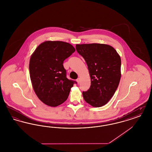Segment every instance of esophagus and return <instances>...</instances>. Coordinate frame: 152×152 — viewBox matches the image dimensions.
Returning <instances> with one entry per match:
<instances>
[{
    "mask_svg": "<svg viewBox=\"0 0 152 152\" xmlns=\"http://www.w3.org/2000/svg\"><path fill=\"white\" fill-rule=\"evenodd\" d=\"M76 81L77 82V83H78V84H79L80 82V78H78V79H77V80H76Z\"/></svg>",
    "mask_w": 152,
    "mask_h": 152,
    "instance_id": "esophagus-1",
    "label": "esophagus"
}]
</instances>
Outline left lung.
<instances>
[{"label": "left lung", "mask_w": 152, "mask_h": 152, "mask_svg": "<svg viewBox=\"0 0 152 152\" xmlns=\"http://www.w3.org/2000/svg\"><path fill=\"white\" fill-rule=\"evenodd\" d=\"M76 49L87 63L91 87L83 92L84 100L100 107L115 94L121 78V58L112 46L104 44H76Z\"/></svg>", "instance_id": "1"}]
</instances>
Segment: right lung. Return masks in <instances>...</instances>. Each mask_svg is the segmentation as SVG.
<instances>
[{
  "instance_id": "add662e5",
  "label": "right lung",
  "mask_w": 152,
  "mask_h": 152,
  "mask_svg": "<svg viewBox=\"0 0 152 152\" xmlns=\"http://www.w3.org/2000/svg\"><path fill=\"white\" fill-rule=\"evenodd\" d=\"M75 51L71 44L61 41L40 44L29 61L30 78L38 98L45 104L57 107L66 100L76 81L66 76L63 62Z\"/></svg>"
}]
</instances>
